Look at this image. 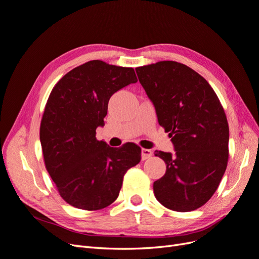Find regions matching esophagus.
<instances>
[{
	"label": "esophagus",
	"mask_w": 259,
	"mask_h": 259,
	"mask_svg": "<svg viewBox=\"0 0 259 259\" xmlns=\"http://www.w3.org/2000/svg\"><path fill=\"white\" fill-rule=\"evenodd\" d=\"M152 156V151L149 149H142V159L147 160Z\"/></svg>",
	"instance_id": "1"
}]
</instances>
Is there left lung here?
I'll list each match as a JSON object with an SVG mask.
<instances>
[{
	"label": "left lung",
	"instance_id": "8db88e82",
	"mask_svg": "<svg viewBox=\"0 0 259 259\" xmlns=\"http://www.w3.org/2000/svg\"><path fill=\"white\" fill-rule=\"evenodd\" d=\"M175 153L156 150L166 164L153 184L156 200L176 211L194 210L215 193L229 156V126L216 93L204 77L176 61L136 68Z\"/></svg>",
	"mask_w": 259,
	"mask_h": 259
}]
</instances>
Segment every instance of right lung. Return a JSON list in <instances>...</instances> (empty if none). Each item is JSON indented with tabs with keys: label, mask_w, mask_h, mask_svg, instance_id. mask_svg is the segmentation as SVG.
I'll return each mask as SVG.
<instances>
[{
	"label": "right lung",
	"mask_w": 259,
	"mask_h": 259,
	"mask_svg": "<svg viewBox=\"0 0 259 259\" xmlns=\"http://www.w3.org/2000/svg\"><path fill=\"white\" fill-rule=\"evenodd\" d=\"M133 68L91 60L72 69L54 86L40 126L45 167L68 204L85 210L113 203L127 169L142 159L135 144L109 147L96 139L109 99L136 83Z\"/></svg>",
	"instance_id": "right-lung-1"
}]
</instances>
